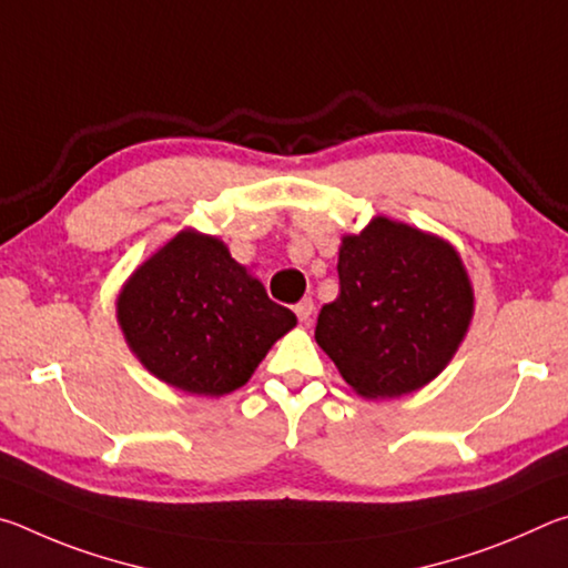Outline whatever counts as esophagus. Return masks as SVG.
<instances>
[{
  "instance_id": "1",
  "label": "esophagus",
  "mask_w": 568,
  "mask_h": 568,
  "mask_svg": "<svg viewBox=\"0 0 568 568\" xmlns=\"http://www.w3.org/2000/svg\"><path fill=\"white\" fill-rule=\"evenodd\" d=\"M313 311H315V303L311 301V297H305V301H301L295 305V315L301 318V323L311 325V318H313Z\"/></svg>"
}]
</instances>
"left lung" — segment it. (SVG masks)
<instances>
[{
    "instance_id": "8db88e82",
    "label": "left lung",
    "mask_w": 568,
    "mask_h": 568,
    "mask_svg": "<svg viewBox=\"0 0 568 568\" xmlns=\"http://www.w3.org/2000/svg\"><path fill=\"white\" fill-rule=\"evenodd\" d=\"M338 277L341 293L323 305L315 341L361 398L408 396L454 361L476 297L448 240L376 215L341 237Z\"/></svg>"
}]
</instances>
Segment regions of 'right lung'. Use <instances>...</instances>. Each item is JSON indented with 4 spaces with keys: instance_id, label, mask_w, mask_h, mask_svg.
<instances>
[{
    "instance_id": "add662e5",
    "label": "right lung",
    "mask_w": 568,
    "mask_h": 568,
    "mask_svg": "<svg viewBox=\"0 0 568 568\" xmlns=\"http://www.w3.org/2000/svg\"><path fill=\"white\" fill-rule=\"evenodd\" d=\"M114 315L148 373L207 398L245 386L275 341L297 323L223 240L195 227L180 230L134 267Z\"/></svg>"
}]
</instances>
